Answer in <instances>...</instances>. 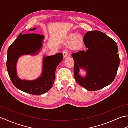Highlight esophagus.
Segmentation results:
<instances>
[{
  "label": "esophagus",
  "mask_w": 128,
  "mask_h": 128,
  "mask_svg": "<svg viewBox=\"0 0 128 128\" xmlns=\"http://www.w3.org/2000/svg\"><path fill=\"white\" fill-rule=\"evenodd\" d=\"M62 54H63V56L64 58H66L68 56V50H64L62 52Z\"/></svg>",
  "instance_id": "34e87169"
}]
</instances>
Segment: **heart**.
I'll list each match as a JSON object with an SVG mask.
<instances>
[{
  "mask_svg": "<svg viewBox=\"0 0 128 128\" xmlns=\"http://www.w3.org/2000/svg\"><path fill=\"white\" fill-rule=\"evenodd\" d=\"M69 38L72 39V45L74 48H79L82 44V38L79 35L75 36L74 34H70Z\"/></svg>",
  "mask_w": 128,
  "mask_h": 128,
  "instance_id": "obj_1",
  "label": "heart"
}]
</instances>
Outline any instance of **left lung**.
<instances>
[{"label":"left lung","instance_id":"1","mask_svg":"<svg viewBox=\"0 0 128 128\" xmlns=\"http://www.w3.org/2000/svg\"><path fill=\"white\" fill-rule=\"evenodd\" d=\"M84 40L88 50L72 54L75 79L88 91L98 90L114 80L120 62L118 46L113 39L99 31L86 32ZM80 69L85 70V76L80 75Z\"/></svg>","mask_w":128,"mask_h":128}]
</instances>
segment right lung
<instances>
[{
  "label": "right lung",
  "instance_id": "obj_1",
  "mask_svg": "<svg viewBox=\"0 0 128 128\" xmlns=\"http://www.w3.org/2000/svg\"><path fill=\"white\" fill-rule=\"evenodd\" d=\"M37 28L30 29L35 30ZM44 36L39 34H18L8 50L6 67L9 77L16 88L30 94H42L52 88L56 78V70L63 59L61 53L43 57L42 72L36 79L22 80L16 72V64L20 56L24 55L34 56L39 53L43 46Z\"/></svg>",
  "mask_w": 128,
  "mask_h": 128
}]
</instances>
